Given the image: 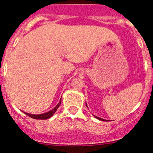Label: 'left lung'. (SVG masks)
Segmentation results:
<instances>
[{"label": "left lung", "instance_id": "1", "mask_svg": "<svg viewBox=\"0 0 153 153\" xmlns=\"http://www.w3.org/2000/svg\"><path fill=\"white\" fill-rule=\"evenodd\" d=\"M86 105H87V104H86ZM95 117L96 118V119H98V120H102V121H106L105 120H104V119H102V118H99V117H96L95 116Z\"/></svg>", "mask_w": 153, "mask_h": 153}]
</instances>
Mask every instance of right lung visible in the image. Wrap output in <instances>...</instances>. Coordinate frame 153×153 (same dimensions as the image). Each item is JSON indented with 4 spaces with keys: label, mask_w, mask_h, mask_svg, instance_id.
<instances>
[{
    "label": "right lung",
    "mask_w": 153,
    "mask_h": 153,
    "mask_svg": "<svg viewBox=\"0 0 153 153\" xmlns=\"http://www.w3.org/2000/svg\"><path fill=\"white\" fill-rule=\"evenodd\" d=\"M60 104H61V99H60L59 103L56 105L55 108H54L52 110H51L50 111H48V112L45 113V114H28V113H25V112H24V113H25V114H27V116H29L30 117L33 118V119L47 120V119H48V118L51 117L54 115V114L56 112V111H57V108H59V106H60Z\"/></svg>",
    "instance_id": "obj_1"
}]
</instances>
